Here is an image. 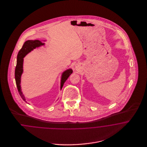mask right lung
Masks as SVG:
<instances>
[{"label": "right lung", "mask_w": 147, "mask_h": 147, "mask_svg": "<svg viewBox=\"0 0 147 147\" xmlns=\"http://www.w3.org/2000/svg\"><path fill=\"white\" fill-rule=\"evenodd\" d=\"M44 45H45L44 43H42L39 40L26 41L24 43L22 48L19 51L18 54L17 63H16V65L15 67V78L16 84V86L19 91V93L21 96V98L25 101H26V99L21 91V85H20L21 75L23 73L24 58L33 49H35L37 47H40ZM72 73H73V70L71 69H69L64 71L62 73V77H61V90L63 87L64 83L65 82V81L67 80L68 77L70 76V74Z\"/></svg>", "instance_id": "add662e5"}]
</instances>
